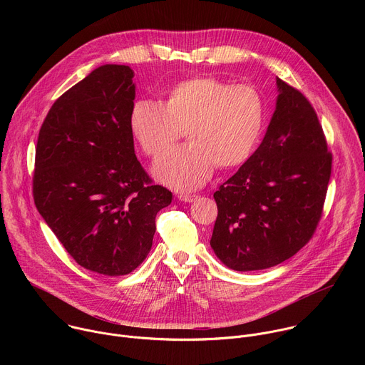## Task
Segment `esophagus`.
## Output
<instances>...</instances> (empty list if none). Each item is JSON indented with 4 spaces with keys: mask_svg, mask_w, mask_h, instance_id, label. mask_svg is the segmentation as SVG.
<instances>
[{
    "mask_svg": "<svg viewBox=\"0 0 365 365\" xmlns=\"http://www.w3.org/2000/svg\"><path fill=\"white\" fill-rule=\"evenodd\" d=\"M178 197H179V200H182V202H193L195 199H197V195H192V193H180V195H178Z\"/></svg>",
    "mask_w": 365,
    "mask_h": 365,
    "instance_id": "1",
    "label": "esophagus"
}]
</instances>
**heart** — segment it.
I'll use <instances>...</instances> for the list:
<instances>
[{"instance_id": "obj_1", "label": "heart", "mask_w": 365, "mask_h": 365, "mask_svg": "<svg viewBox=\"0 0 365 365\" xmlns=\"http://www.w3.org/2000/svg\"><path fill=\"white\" fill-rule=\"evenodd\" d=\"M128 124L151 159L186 131L190 143L166 154L153 173L173 189L192 190L210 180L217 166L232 169L251 158L264 131L266 103L254 86L199 76L175 85L163 103L135 101Z\"/></svg>"}]
</instances>
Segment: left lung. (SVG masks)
I'll use <instances>...</instances> for the list:
<instances>
[{
  "label": "left lung",
  "mask_w": 365,
  "mask_h": 365,
  "mask_svg": "<svg viewBox=\"0 0 365 365\" xmlns=\"http://www.w3.org/2000/svg\"><path fill=\"white\" fill-rule=\"evenodd\" d=\"M279 95L266 135L214 193L211 247L237 272L263 270L294 255L322 217L332 154L306 96L276 79Z\"/></svg>",
  "instance_id": "1"
}]
</instances>
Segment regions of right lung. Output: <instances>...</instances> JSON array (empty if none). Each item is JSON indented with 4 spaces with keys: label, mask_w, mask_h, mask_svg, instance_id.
<instances>
[{
    "label": "right lung",
    "mask_w": 365,
    "mask_h": 365,
    "mask_svg": "<svg viewBox=\"0 0 365 365\" xmlns=\"http://www.w3.org/2000/svg\"><path fill=\"white\" fill-rule=\"evenodd\" d=\"M133 78L125 65L92 71L51 106L36 147L38 214L79 266L103 276L128 274L144 262L155 215L172 202L135 158Z\"/></svg>",
    "instance_id": "add662e5"
}]
</instances>
